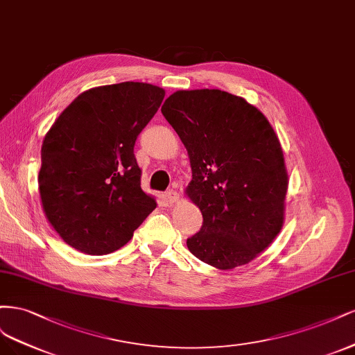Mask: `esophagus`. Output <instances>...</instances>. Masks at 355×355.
I'll return each instance as SVG.
<instances>
[{
    "label": "esophagus",
    "mask_w": 355,
    "mask_h": 355,
    "mask_svg": "<svg viewBox=\"0 0 355 355\" xmlns=\"http://www.w3.org/2000/svg\"><path fill=\"white\" fill-rule=\"evenodd\" d=\"M165 198H166V200L169 202V205H173V203L178 202V199H180V194H178L175 190L171 189V190H168V191H166Z\"/></svg>",
    "instance_id": "1"
}]
</instances>
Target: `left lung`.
<instances>
[{
	"label": "left lung",
	"mask_w": 355,
	"mask_h": 355,
	"mask_svg": "<svg viewBox=\"0 0 355 355\" xmlns=\"http://www.w3.org/2000/svg\"><path fill=\"white\" fill-rule=\"evenodd\" d=\"M161 110L187 148L186 194L203 216L189 250L220 270L248 264L284 221L289 180L276 132L255 106L221 89L177 91Z\"/></svg>",
	"instance_id": "obj_1"
}]
</instances>
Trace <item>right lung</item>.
I'll use <instances>...</instances> for the list:
<instances>
[{
    "label": "right lung",
    "instance_id": "add662e5",
    "mask_svg": "<svg viewBox=\"0 0 355 355\" xmlns=\"http://www.w3.org/2000/svg\"><path fill=\"white\" fill-rule=\"evenodd\" d=\"M164 97L165 89L144 83L91 88L45 134L41 203L69 246L89 255L115 252L156 208L141 190L134 144Z\"/></svg>",
    "mask_w": 355,
    "mask_h": 355
}]
</instances>
